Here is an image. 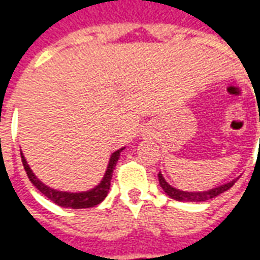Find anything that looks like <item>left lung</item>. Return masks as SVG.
<instances>
[{
  "instance_id": "obj_1",
  "label": "left lung",
  "mask_w": 260,
  "mask_h": 260,
  "mask_svg": "<svg viewBox=\"0 0 260 260\" xmlns=\"http://www.w3.org/2000/svg\"><path fill=\"white\" fill-rule=\"evenodd\" d=\"M235 180L230 181L227 184L224 185H220L217 188H213V189H209V191H203V192H186V191H181V189H175L173 186L170 185L169 182H166V180L163 178V175L158 173V182H160V186L163 188V191L167 193V195L171 198V199H175V201L180 202H206L210 201L213 198H216L220 193L223 192L229 191L231 186L234 185Z\"/></svg>"
}]
</instances>
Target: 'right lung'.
<instances>
[{
    "label": "right lung",
    "mask_w": 260,
    "mask_h": 260,
    "mask_svg": "<svg viewBox=\"0 0 260 260\" xmlns=\"http://www.w3.org/2000/svg\"><path fill=\"white\" fill-rule=\"evenodd\" d=\"M124 149H119L117 152H114L110 157V161H108V167L106 174H104V178L102 180V182L93 188L90 191L87 192H78V193H72V192H62L57 191V189H53L50 186L44 185L42 181L37 178L36 175L33 174V171L30 170V167L26 163L23 154L20 153L22 156V163H23V167H25V171L29 180L33 185L36 186L39 191L42 192L43 195L47 196L48 199L51 202H54L55 205H58L61 207H71V209H87V207H93L99 205L100 202L104 201V198L107 196L108 191H110V184H111V178H113V171L115 164L118 161L119 153L122 152Z\"/></svg>",
    "instance_id": "right-lung-1"
}]
</instances>
